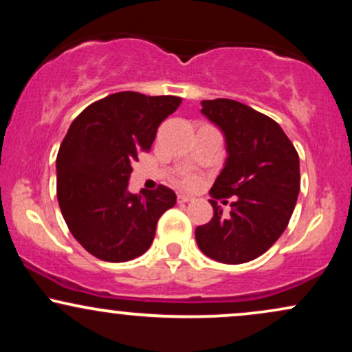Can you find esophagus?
Wrapping results in <instances>:
<instances>
[{"mask_svg":"<svg viewBox=\"0 0 352 352\" xmlns=\"http://www.w3.org/2000/svg\"><path fill=\"white\" fill-rule=\"evenodd\" d=\"M188 201H192V197L179 195V204H188Z\"/></svg>","mask_w":352,"mask_h":352,"instance_id":"34e87169","label":"esophagus"}]
</instances>
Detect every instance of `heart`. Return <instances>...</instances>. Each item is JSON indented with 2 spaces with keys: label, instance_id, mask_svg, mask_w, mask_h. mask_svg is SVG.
<instances>
[{
  "label": "heart",
  "instance_id": "b5f03b06",
  "mask_svg": "<svg viewBox=\"0 0 352 352\" xmlns=\"http://www.w3.org/2000/svg\"><path fill=\"white\" fill-rule=\"evenodd\" d=\"M201 182H204V179H201L200 173L187 172L180 179V187L185 190H197L201 185Z\"/></svg>",
  "mask_w": 352,
  "mask_h": 352
}]
</instances>
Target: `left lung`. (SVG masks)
<instances>
[{
  "instance_id": "8db88e82",
  "label": "left lung",
  "mask_w": 352,
  "mask_h": 352,
  "mask_svg": "<svg viewBox=\"0 0 352 352\" xmlns=\"http://www.w3.org/2000/svg\"><path fill=\"white\" fill-rule=\"evenodd\" d=\"M201 112L223 131L228 159L210 193L213 218L197 227L199 248L212 260L240 265L261 256L288 227L300 193V157L272 117L232 99L201 100ZM227 201V200H225Z\"/></svg>"
}]
</instances>
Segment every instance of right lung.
<instances>
[{"instance_id": "obj_1", "label": "right lung", "mask_w": 352, "mask_h": 352, "mask_svg": "<svg viewBox=\"0 0 352 352\" xmlns=\"http://www.w3.org/2000/svg\"><path fill=\"white\" fill-rule=\"evenodd\" d=\"M180 102L175 96L116 92L72 120L56 159V190L67 228L92 256L120 263L151 248L157 221L177 195L165 185L131 193L129 177Z\"/></svg>"}]
</instances>
